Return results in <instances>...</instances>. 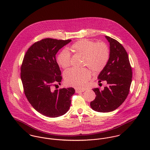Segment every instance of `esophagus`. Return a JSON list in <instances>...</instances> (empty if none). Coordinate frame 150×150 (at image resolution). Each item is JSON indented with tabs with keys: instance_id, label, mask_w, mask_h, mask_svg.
Returning a JSON list of instances; mask_svg holds the SVG:
<instances>
[{
	"instance_id": "esophagus-1",
	"label": "esophagus",
	"mask_w": 150,
	"mask_h": 150,
	"mask_svg": "<svg viewBox=\"0 0 150 150\" xmlns=\"http://www.w3.org/2000/svg\"><path fill=\"white\" fill-rule=\"evenodd\" d=\"M84 91V90H81V89H76V93H81V92H83Z\"/></svg>"
}]
</instances>
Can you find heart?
<instances>
[{"label":"heart","mask_w":150,"mask_h":150,"mask_svg":"<svg viewBox=\"0 0 150 150\" xmlns=\"http://www.w3.org/2000/svg\"><path fill=\"white\" fill-rule=\"evenodd\" d=\"M70 50L84 56V64L95 73L103 70L110 57L109 49L105 43H97L86 39H82L73 44ZM57 62L63 69H66L70 65L71 55L67 50H62L59 54ZM91 76V71L87 68L70 69L65 71L64 74L66 85L77 88H81L86 86Z\"/></svg>","instance_id":"heart-1"}]
</instances>
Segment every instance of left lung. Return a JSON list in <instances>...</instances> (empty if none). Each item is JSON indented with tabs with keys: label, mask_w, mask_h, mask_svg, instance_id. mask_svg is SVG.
<instances>
[{
	"label": "left lung",
	"mask_w": 150,
	"mask_h": 150,
	"mask_svg": "<svg viewBox=\"0 0 150 150\" xmlns=\"http://www.w3.org/2000/svg\"><path fill=\"white\" fill-rule=\"evenodd\" d=\"M110 43V57L107 64L100 73L99 82L106 81L107 86L100 91L93 88L96 96L90 103L91 108L98 112L115 110L127 99L132 83V71L128 55L121 43L106 36Z\"/></svg>",
	"instance_id": "1"
}]
</instances>
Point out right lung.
Segmentation results:
<instances>
[{
	"mask_svg": "<svg viewBox=\"0 0 150 150\" xmlns=\"http://www.w3.org/2000/svg\"><path fill=\"white\" fill-rule=\"evenodd\" d=\"M71 40L44 39L32 44L26 51L21 66L25 95L37 111L49 117L64 114L71 105L73 88L53 89L62 77L55 55Z\"/></svg>",
	"mask_w": 150,
	"mask_h": 150,
	"instance_id": "obj_1",
	"label": "right lung"
}]
</instances>
